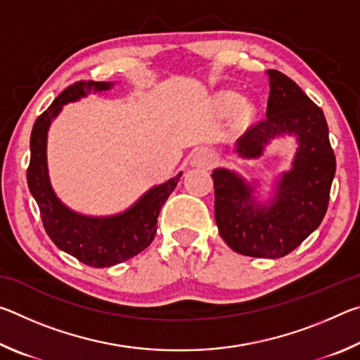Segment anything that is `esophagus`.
I'll use <instances>...</instances> for the list:
<instances>
[{
  "label": "esophagus",
  "mask_w": 360,
  "mask_h": 360,
  "mask_svg": "<svg viewBox=\"0 0 360 360\" xmlns=\"http://www.w3.org/2000/svg\"><path fill=\"white\" fill-rule=\"evenodd\" d=\"M191 163L195 167H210L212 163V154L208 149L195 150Z\"/></svg>",
  "instance_id": "obj_1"
}]
</instances>
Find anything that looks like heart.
<instances>
[{
	"label": "heart",
	"instance_id": "1",
	"mask_svg": "<svg viewBox=\"0 0 360 360\" xmlns=\"http://www.w3.org/2000/svg\"><path fill=\"white\" fill-rule=\"evenodd\" d=\"M219 101H221V105H224V106H236L241 100H240V96L235 94H222Z\"/></svg>",
	"mask_w": 360,
	"mask_h": 360
}]
</instances>
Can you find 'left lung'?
<instances>
[{
  "label": "left lung",
  "instance_id": "1",
  "mask_svg": "<svg viewBox=\"0 0 360 360\" xmlns=\"http://www.w3.org/2000/svg\"><path fill=\"white\" fill-rule=\"evenodd\" d=\"M270 96L266 117L236 139L233 152L259 158L278 138L297 143L292 167L279 173L273 193L259 200V181L216 168L214 216L222 240L235 252L249 257L279 259L294 251L319 227L328 206L335 176V154L322 109L283 72L268 70Z\"/></svg>",
  "mask_w": 360,
  "mask_h": 360
}]
</instances>
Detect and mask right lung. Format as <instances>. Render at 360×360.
I'll list each match as a JSON object with an SVG mask.
<instances>
[{
    "label": "right lung",
    "instance_id": "add662e5",
    "mask_svg": "<svg viewBox=\"0 0 360 360\" xmlns=\"http://www.w3.org/2000/svg\"><path fill=\"white\" fill-rule=\"evenodd\" d=\"M114 82L79 81L60 94L51 106L36 119L30 138L28 188L39 206L41 219L49 238L58 249L79 262L95 266H112L131 259L148 248L157 231V219L163 203L178 186L182 172L163 184L150 187L129 210L112 216H87L68 208L57 197L47 168V133L52 120L68 103L90 94H103Z\"/></svg>",
    "mask_w": 360,
    "mask_h": 360
}]
</instances>
